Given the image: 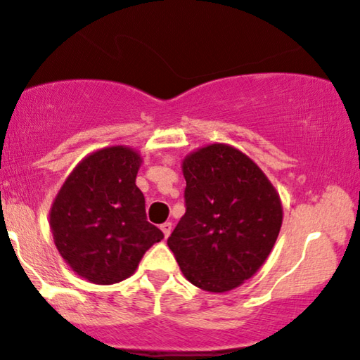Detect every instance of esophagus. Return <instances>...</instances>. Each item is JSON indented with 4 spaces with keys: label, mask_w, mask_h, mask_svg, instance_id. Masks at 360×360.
I'll list each match as a JSON object with an SVG mask.
<instances>
[{
    "label": "esophagus",
    "mask_w": 360,
    "mask_h": 360,
    "mask_svg": "<svg viewBox=\"0 0 360 360\" xmlns=\"http://www.w3.org/2000/svg\"><path fill=\"white\" fill-rule=\"evenodd\" d=\"M161 229H162V233H164V238H167L169 235H171V231H172V223L171 221L162 223L161 224Z\"/></svg>",
    "instance_id": "obj_1"
}]
</instances>
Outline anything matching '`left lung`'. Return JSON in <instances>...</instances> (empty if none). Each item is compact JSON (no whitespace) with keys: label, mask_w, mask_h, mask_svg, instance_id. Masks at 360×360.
<instances>
[{"label":"left lung","mask_w":360,"mask_h":360,"mask_svg":"<svg viewBox=\"0 0 360 360\" xmlns=\"http://www.w3.org/2000/svg\"><path fill=\"white\" fill-rule=\"evenodd\" d=\"M186 213L167 238L183 275L228 292L257 274L281 228L278 193L248 155L211 144L183 162Z\"/></svg>","instance_id":"obj_1"}]
</instances>
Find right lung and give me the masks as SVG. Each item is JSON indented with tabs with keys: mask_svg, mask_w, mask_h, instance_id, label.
<instances>
[{
	"mask_svg": "<svg viewBox=\"0 0 360 360\" xmlns=\"http://www.w3.org/2000/svg\"><path fill=\"white\" fill-rule=\"evenodd\" d=\"M141 155L124 146L85 158L56 194L50 226L56 248L82 278L112 285L129 278L162 231L147 221L136 186Z\"/></svg>",
	"mask_w": 360,
	"mask_h": 360,
	"instance_id": "obj_1",
	"label": "right lung"
}]
</instances>
